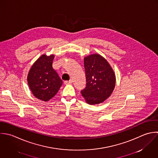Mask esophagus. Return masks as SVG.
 Masks as SVG:
<instances>
[{"instance_id":"34e87169","label":"esophagus","mask_w":158,"mask_h":158,"mask_svg":"<svg viewBox=\"0 0 158 158\" xmlns=\"http://www.w3.org/2000/svg\"><path fill=\"white\" fill-rule=\"evenodd\" d=\"M72 82H73V81H72V80H69V81H65L64 82V84H71Z\"/></svg>"}]
</instances>
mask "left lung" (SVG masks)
<instances>
[{"mask_svg": "<svg viewBox=\"0 0 158 158\" xmlns=\"http://www.w3.org/2000/svg\"><path fill=\"white\" fill-rule=\"evenodd\" d=\"M86 87L81 94L90 105L103 102L112 94L116 84L114 71L108 61L98 54L84 58Z\"/></svg>", "mask_w": 158, "mask_h": 158, "instance_id": "obj_1", "label": "left lung"}]
</instances>
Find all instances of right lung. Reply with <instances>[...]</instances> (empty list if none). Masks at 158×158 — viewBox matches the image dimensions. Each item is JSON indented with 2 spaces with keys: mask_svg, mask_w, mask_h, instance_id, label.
<instances>
[{
  "mask_svg": "<svg viewBox=\"0 0 158 158\" xmlns=\"http://www.w3.org/2000/svg\"><path fill=\"white\" fill-rule=\"evenodd\" d=\"M54 55H42L32 66L27 75V83L33 95L42 101L53 98L63 84L52 67Z\"/></svg>",
  "mask_w": 158,
  "mask_h": 158,
  "instance_id": "obj_1",
  "label": "right lung"
}]
</instances>
